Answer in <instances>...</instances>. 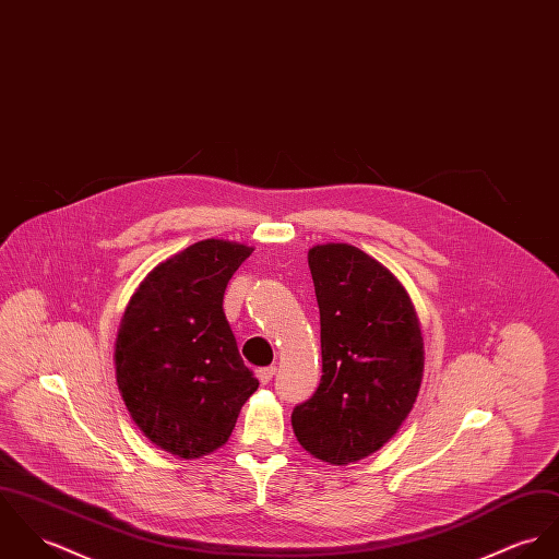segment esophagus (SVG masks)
Here are the masks:
<instances>
[{
    "label": "esophagus",
    "mask_w": 559,
    "mask_h": 559,
    "mask_svg": "<svg viewBox=\"0 0 559 559\" xmlns=\"http://www.w3.org/2000/svg\"><path fill=\"white\" fill-rule=\"evenodd\" d=\"M274 372H276V367H263V369H257V379L265 385V383H270V381H272Z\"/></svg>",
    "instance_id": "34e87169"
}]
</instances>
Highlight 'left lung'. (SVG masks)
Instances as JSON below:
<instances>
[{"mask_svg":"<svg viewBox=\"0 0 559 559\" xmlns=\"http://www.w3.org/2000/svg\"><path fill=\"white\" fill-rule=\"evenodd\" d=\"M321 323V381L296 405L305 450L347 465L379 450L412 412L425 369L423 334L403 285L349 245L309 250Z\"/></svg>","mask_w":559,"mask_h":559,"instance_id":"obj_1","label":"left lung"}]
</instances>
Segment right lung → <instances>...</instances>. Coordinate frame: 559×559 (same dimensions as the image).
Here are the masks:
<instances>
[{
    "label": "right lung",
    "mask_w": 559,
    "mask_h": 559,
    "mask_svg": "<svg viewBox=\"0 0 559 559\" xmlns=\"http://www.w3.org/2000/svg\"><path fill=\"white\" fill-rule=\"evenodd\" d=\"M250 252L201 240L156 265L126 307L116 341L122 399L143 435L180 459L221 448L259 388L223 310Z\"/></svg>",
    "instance_id": "obj_1"
}]
</instances>
